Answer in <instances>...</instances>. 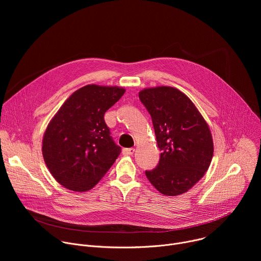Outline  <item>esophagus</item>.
<instances>
[{
  "instance_id": "esophagus-1",
  "label": "esophagus",
  "mask_w": 261,
  "mask_h": 261,
  "mask_svg": "<svg viewBox=\"0 0 261 261\" xmlns=\"http://www.w3.org/2000/svg\"><path fill=\"white\" fill-rule=\"evenodd\" d=\"M135 152V150L134 148H123V155H125V156H131V155H133V153Z\"/></svg>"
}]
</instances>
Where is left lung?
Listing matches in <instances>:
<instances>
[{
	"mask_svg": "<svg viewBox=\"0 0 261 261\" xmlns=\"http://www.w3.org/2000/svg\"><path fill=\"white\" fill-rule=\"evenodd\" d=\"M150 114L160 148L156 168L147 179L164 195L187 192L204 175L214 153L208 126L193 102L177 89L157 87L139 92Z\"/></svg>",
	"mask_w": 261,
	"mask_h": 261,
	"instance_id": "8db88e82",
	"label": "left lung"
}]
</instances>
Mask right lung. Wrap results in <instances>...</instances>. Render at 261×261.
<instances>
[{"instance_id": "right-lung-1", "label": "right lung", "mask_w": 261, "mask_h": 261, "mask_svg": "<svg viewBox=\"0 0 261 261\" xmlns=\"http://www.w3.org/2000/svg\"><path fill=\"white\" fill-rule=\"evenodd\" d=\"M124 93L119 87H83L64 102L48 124L43 158L65 188L76 192L92 189L121 154L104 115Z\"/></svg>"}]
</instances>
